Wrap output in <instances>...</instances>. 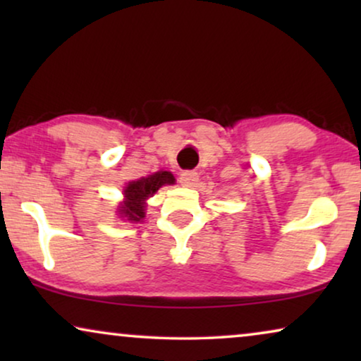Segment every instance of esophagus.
Segmentation results:
<instances>
[{
	"label": "esophagus",
	"mask_w": 361,
	"mask_h": 361,
	"mask_svg": "<svg viewBox=\"0 0 361 361\" xmlns=\"http://www.w3.org/2000/svg\"><path fill=\"white\" fill-rule=\"evenodd\" d=\"M199 180V174L195 171H185L180 174V184L184 187H194Z\"/></svg>",
	"instance_id": "1"
}]
</instances>
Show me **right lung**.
<instances>
[{
	"instance_id": "right-lung-1",
	"label": "right lung",
	"mask_w": 361,
	"mask_h": 361,
	"mask_svg": "<svg viewBox=\"0 0 361 361\" xmlns=\"http://www.w3.org/2000/svg\"><path fill=\"white\" fill-rule=\"evenodd\" d=\"M172 184H176V179L169 171H159L137 180L128 182L123 190L125 200L118 207V214L125 220L141 221L146 216V200L154 195L162 185Z\"/></svg>"
}]
</instances>
